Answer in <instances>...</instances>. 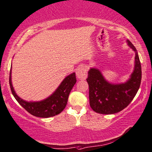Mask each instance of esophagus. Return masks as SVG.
Segmentation results:
<instances>
[{"mask_svg": "<svg viewBox=\"0 0 152 152\" xmlns=\"http://www.w3.org/2000/svg\"><path fill=\"white\" fill-rule=\"evenodd\" d=\"M76 76L79 79L83 80L87 78V70L85 66H79L76 70Z\"/></svg>", "mask_w": 152, "mask_h": 152, "instance_id": "1", "label": "esophagus"}]
</instances>
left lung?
<instances>
[{
	"label": "left lung",
	"mask_w": 152,
	"mask_h": 152,
	"mask_svg": "<svg viewBox=\"0 0 152 152\" xmlns=\"http://www.w3.org/2000/svg\"><path fill=\"white\" fill-rule=\"evenodd\" d=\"M128 45L135 52V67L130 78L124 83L112 84L107 81L97 69L88 72L86 80L89 86L90 105L95 112L112 114L126 108L139 90L142 78V68L135 47L130 41Z\"/></svg>",
	"instance_id": "left-lung-1"
}]
</instances>
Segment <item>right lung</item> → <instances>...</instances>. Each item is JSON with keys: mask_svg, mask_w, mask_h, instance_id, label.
Instances as JSON below:
<instances>
[{"mask_svg": "<svg viewBox=\"0 0 152 152\" xmlns=\"http://www.w3.org/2000/svg\"><path fill=\"white\" fill-rule=\"evenodd\" d=\"M9 83L13 96L23 108L33 116L40 118H49L60 114L66 107L69 95L76 83V78L75 73L69 75L63 80L53 95L40 102L24 101L17 95L12 85L11 69L10 73Z\"/></svg>", "mask_w": 152, "mask_h": 152, "instance_id": "obj_1", "label": "right lung"}]
</instances>
